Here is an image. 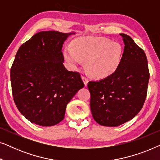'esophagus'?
Wrapping results in <instances>:
<instances>
[{"label": "esophagus", "mask_w": 160, "mask_h": 160, "mask_svg": "<svg viewBox=\"0 0 160 160\" xmlns=\"http://www.w3.org/2000/svg\"><path fill=\"white\" fill-rule=\"evenodd\" d=\"M82 80L84 81V84H85V86H87V83H88V82H89V80H88V78H87L86 76H82Z\"/></svg>", "instance_id": "obj_1"}]
</instances>
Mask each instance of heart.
Listing matches in <instances>:
<instances>
[{"instance_id": "b5f03b06", "label": "heart", "mask_w": 160, "mask_h": 160, "mask_svg": "<svg viewBox=\"0 0 160 160\" xmlns=\"http://www.w3.org/2000/svg\"><path fill=\"white\" fill-rule=\"evenodd\" d=\"M122 48L117 42L105 38L87 37L77 39L73 48L65 49V58L72 65L85 62L89 75L106 78L114 73L121 62Z\"/></svg>"}]
</instances>
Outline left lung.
Masks as SVG:
<instances>
[{
	"instance_id": "8db88e82",
	"label": "left lung",
	"mask_w": 160,
	"mask_h": 160,
	"mask_svg": "<svg viewBox=\"0 0 160 160\" xmlns=\"http://www.w3.org/2000/svg\"><path fill=\"white\" fill-rule=\"evenodd\" d=\"M120 35L124 47L118 68L87 84L92 114L102 126L117 127L130 121L143 108L147 95L149 71L145 52L130 36Z\"/></svg>"
}]
</instances>
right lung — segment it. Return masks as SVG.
I'll return each instance as SVG.
<instances>
[{
	"instance_id": "right-lung-1",
	"label": "right lung",
	"mask_w": 160,
	"mask_h": 160,
	"mask_svg": "<svg viewBox=\"0 0 160 160\" xmlns=\"http://www.w3.org/2000/svg\"><path fill=\"white\" fill-rule=\"evenodd\" d=\"M41 31L19 47L11 68L14 101L30 122L43 127L58 124L66 106L84 84L78 72L68 71L62 44L70 35Z\"/></svg>"
}]
</instances>
